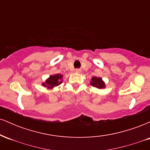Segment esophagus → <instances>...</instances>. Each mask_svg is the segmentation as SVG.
<instances>
[{
  "mask_svg": "<svg viewBox=\"0 0 150 150\" xmlns=\"http://www.w3.org/2000/svg\"><path fill=\"white\" fill-rule=\"evenodd\" d=\"M80 72H81V70L80 69H75V73H80Z\"/></svg>",
  "mask_w": 150,
  "mask_h": 150,
  "instance_id": "esophagus-1",
  "label": "esophagus"
}]
</instances>
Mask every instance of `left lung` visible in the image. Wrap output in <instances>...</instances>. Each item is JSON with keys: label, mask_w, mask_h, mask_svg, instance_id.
<instances>
[{"label": "left lung", "mask_w": 150, "mask_h": 150, "mask_svg": "<svg viewBox=\"0 0 150 150\" xmlns=\"http://www.w3.org/2000/svg\"><path fill=\"white\" fill-rule=\"evenodd\" d=\"M90 85L98 89H104L106 87V84L101 77H92L90 81Z\"/></svg>", "instance_id": "1"}]
</instances>
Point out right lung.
<instances>
[{"instance_id":"add662e5","label":"right lung","mask_w":150,"mask_h":150,"mask_svg":"<svg viewBox=\"0 0 150 150\" xmlns=\"http://www.w3.org/2000/svg\"><path fill=\"white\" fill-rule=\"evenodd\" d=\"M63 81V75L55 74V75H50L49 77H48L45 80V82H42V85L47 89H53L56 86L61 85Z\"/></svg>"}]
</instances>
